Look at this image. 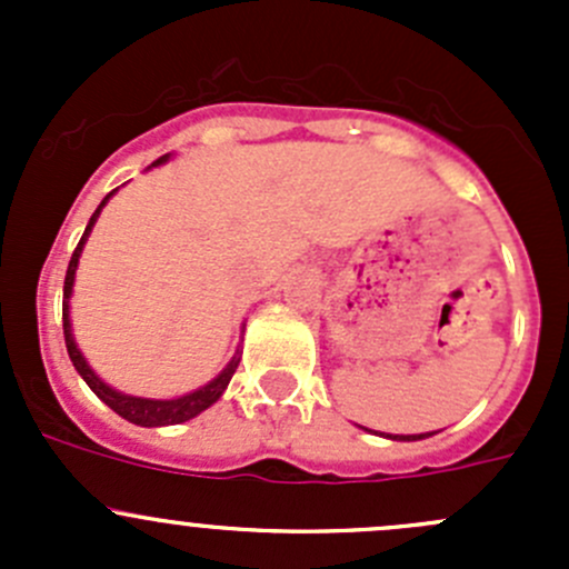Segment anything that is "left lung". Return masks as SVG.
Wrapping results in <instances>:
<instances>
[{
	"mask_svg": "<svg viewBox=\"0 0 569 569\" xmlns=\"http://www.w3.org/2000/svg\"><path fill=\"white\" fill-rule=\"evenodd\" d=\"M429 435H435V432H429ZM429 435H393V440H421V438H429Z\"/></svg>",
	"mask_w": 569,
	"mask_h": 569,
	"instance_id": "obj_1",
	"label": "left lung"
}]
</instances>
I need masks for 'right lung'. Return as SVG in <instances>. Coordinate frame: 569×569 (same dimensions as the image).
<instances>
[{"label":"right lung","instance_id":"obj_1","mask_svg":"<svg viewBox=\"0 0 569 569\" xmlns=\"http://www.w3.org/2000/svg\"><path fill=\"white\" fill-rule=\"evenodd\" d=\"M159 162H164V157L159 159ZM112 192H114V189H112ZM112 192H109V194H112ZM109 194H107L104 200H101L99 209L93 211V217H90V222H88V228H84L82 239H79L77 250H73L71 261H68L66 286H62V332H66L68 358H71L73 369H77L79 375H82V380L88 382L90 391L99 396V399L104 401V405L112 407V410L118 412L120 418H126V421L137 423V427H170V423H183V421H189V418H194V416H198V412H203L206 407H211L217 399H220L222 391H226V388H228V382H231L233 371H237L239 360H242V355H239V349H237V355H233L231 363H228V369L222 371V375L217 377V380H211L209 386L198 388V391H194V393L181 396V399L159 401V399H137V396H123V393L112 391V388L104 386V382H101L99 377H96L93 371H90V366L84 363L82 352H79L77 343H73L71 319H68V297H71L73 274H77L79 252H82L84 239H88V233H90V228H93V222H96V217H99V211L104 209V203L109 200Z\"/></svg>","mask_w":569,"mask_h":569}]
</instances>
